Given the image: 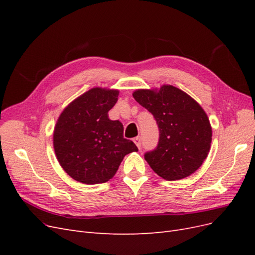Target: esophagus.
I'll return each instance as SVG.
<instances>
[{
  "label": "esophagus",
  "mask_w": 255,
  "mask_h": 255,
  "mask_svg": "<svg viewBox=\"0 0 255 255\" xmlns=\"http://www.w3.org/2000/svg\"><path fill=\"white\" fill-rule=\"evenodd\" d=\"M134 142H135V144L138 146V149H141V138L140 137H136V138H134Z\"/></svg>",
  "instance_id": "34e87169"
}]
</instances>
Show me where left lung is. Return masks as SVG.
Segmentation results:
<instances>
[{"label": "left lung", "mask_w": 255, "mask_h": 255, "mask_svg": "<svg viewBox=\"0 0 255 255\" xmlns=\"http://www.w3.org/2000/svg\"><path fill=\"white\" fill-rule=\"evenodd\" d=\"M133 97L153 115L159 129L156 148L144 153L153 171L168 181L194 173L203 164L212 142L210 120L202 107L171 85L158 91L136 90Z\"/></svg>", "instance_id": "8db88e82"}]
</instances>
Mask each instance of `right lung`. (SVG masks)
<instances>
[{"label": "right lung", "instance_id": "right-lung-1", "mask_svg": "<svg viewBox=\"0 0 255 255\" xmlns=\"http://www.w3.org/2000/svg\"><path fill=\"white\" fill-rule=\"evenodd\" d=\"M118 90L92 88L61 113L54 129L53 144L64 170L84 184L105 183L117 172L127 154L137 152L123 137L119 120L109 112L118 101Z\"/></svg>", "mask_w": 255, "mask_h": 255}]
</instances>
